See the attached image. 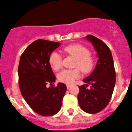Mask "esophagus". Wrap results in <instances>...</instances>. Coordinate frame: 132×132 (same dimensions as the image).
<instances>
[{"label":"esophagus","instance_id":"1","mask_svg":"<svg viewBox=\"0 0 132 132\" xmlns=\"http://www.w3.org/2000/svg\"><path fill=\"white\" fill-rule=\"evenodd\" d=\"M70 87H71V85H70V84H67V85H66V87H67L68 89H69Z\"/></svg>","mask_w":132,"mask_h":132}]
</instances>
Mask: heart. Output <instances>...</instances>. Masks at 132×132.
Returning <instances> with one entry per match:
<instances>
[{"label":"heart","instance_id":"1","mask_svg":"<svg viewBox=\"0 0 132 132\" xmlns=\"http://www.w3.org/2000/svg\"><path fill=\"white\" fill-rule=\"evenodd\" d=\"M64 52L67 55L76 58L73 67L77 68L64 70L58 74V79L62 83L72 84L75 79L80 76V69L83 73H87L92 70L94 65V60L89 54L86 47L81 44H72L65 47ZM62 56L56 52H52L49 56V63L53 70L57 71L62 66Z\"/></svg>","mask_w":132,"mask_h":132}]
</instances>
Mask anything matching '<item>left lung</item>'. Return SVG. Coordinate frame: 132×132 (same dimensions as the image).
<instances>
[{
	"mask_svg": "<svg viewBox=\"0 0 132 132\" xmlns=\"http://www.w3.org/2000/svg\"><path fill=\"white\" fill-rule=\"evenodd\" d=\"M97 52L98 60L95 69L88 77L83 79L86 85L80 87L77 95L79 105L88 113H97L108 105L114 90L116 72L111 52L109 47L96 37L87 36ZM91 84V88H87Z\"/></svg>",
	"mask_w": 132,
	"mask_h": 132,
	"instance_id": "1",
	"label": "left lung"
}]
</instances>
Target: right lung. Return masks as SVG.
I'll return each instance as SVG.
<instances>
[{
	"mask_svg": "<svg viewBox=\"0 0 132 132\" xmlns=\"http://www.w3.org/2000/svg\"><path fill=\"white\" fill-rule=\"evenodd\" d=\"M60 43L39 39L23 51L18 67L19 87L30 108L42 116L54 115L60 111L66 91L64 83L47 87L55 82L49 56Z\"/></svg>",
	"mask_w": 132,
	"mask_h": 132,
	"instance_id": "obj_1",
	"label": "right lung"
}]
</instances>
